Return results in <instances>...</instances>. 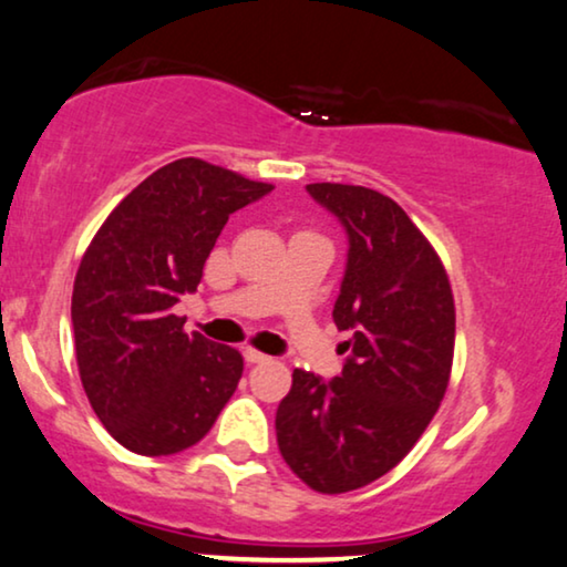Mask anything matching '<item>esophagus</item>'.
<instances>
[{
  "label": "esophagus",
  "instance_id": "34e87169",
  "mask_svg": "<svg viewBox=\"0 0 567 567\" xmlns=\"http://www.w3.org/2000/svg\"><path fill=\"white\" fill-rule=\"evenodd\" d=\"M244 357H246V362H249V364H261V362L272 360V357H267L265 352H259V349H251V347L244 349Z\"/></svg>",
  "mask_w": 567,
  "mask_h": 567
}]
</instances>
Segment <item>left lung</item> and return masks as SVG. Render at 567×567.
<instances>
[{"label": "left lung", "instance_id": "obj_1", "mask_svg": "<svg viewBox=\"0 0 567 567\" xmlns=\"http://www.w3.org/2000/svg\"><path fill=\"white\" fill-rule=\"evenodd\" d=\"M349 236L333 323L349 360L323 382L295 370L277 409V444L308 488L347 493L390 473L426 432L450 385L454 298L440 254L378 189L308 185Z\"/></svg>", "mask_w": 567, "mask_h": 567}]
</instances>
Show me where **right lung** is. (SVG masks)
I'll return each mask as SVG.
<instances>
[{
	"instance_id": "1",
	"label": "right lung",
	"mask_w": 567,
	"mask_h": 567,
	"mask_svg": "<svg viewBox=\"0 0 567 567\" xmlns=\"http://www.w3.org/2000/svg\"><path fill=\"white\" fill-rule=\"evenodd\" d=\"M272 189L203 158H177L123 197L86 246L71 295L79 378L125 450H187L234 395L241 352L187 333L174 306L200 285L228 215Z\"/></svg>"
}]
</instances>
